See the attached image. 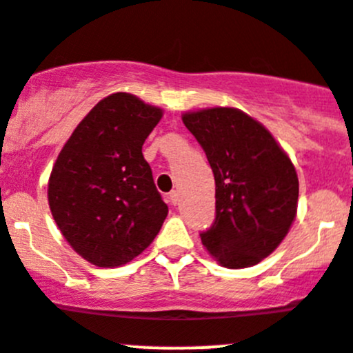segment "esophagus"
Wrapping results in <instances>:
<instances>
[{
	"label": "esophagus",
	"instance_id": "1",
	"mask_svg": "<svg viewBox=\"0 0 353 353\" xmlns=\"http://www.w3.org/2000/svg\"><path fill=\"white\" fill-rule=\"evenodd\" d=\"M169 200H170V203H172V205H177V202H179V192H176V190H174V192H170L169 193Z\"/></svg>",
	"mask_w": 353,
	"mask_h": 353
}]
</instances>
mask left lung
Here are the masks:
<instances>
[{"label":"left lung","mask_w":353,"mask_h":353,"mask_svg":"<svg viewBox=\"0 0 353 353\" xmlns=\"http://www.w3.org/2000/svg\"><path fill=\"white\" fill-rule=\"evenodd\" d=\"M214 172L216 219L200 233L226 268H247L275 251L291 228L299 184L294 165L259 121L233 108L186 113Z\"/></svg>","instance_id":"1"}]
</instances>
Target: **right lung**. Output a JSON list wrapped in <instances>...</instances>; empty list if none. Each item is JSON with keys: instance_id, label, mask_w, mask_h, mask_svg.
<instances>
[{"instance_id": "obj_1", "label": "right lung", "mask_w": 353, "mask_h": 353, "mask_svg": "<svg viewBox=\"0 0 353 353\" xmlns=\"http://www.w3.org/2000/svg\"><path fill=\"white\" fill-rule=\"evenodd\" d=\"M161 110L130 94L108 95L59 153L48 203L69 245L92 265L121 266L153 242L169 207L158 193L143 144Z\"/></svg>"}]
</instances>
